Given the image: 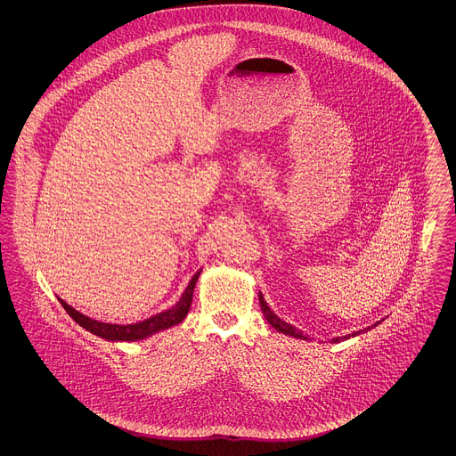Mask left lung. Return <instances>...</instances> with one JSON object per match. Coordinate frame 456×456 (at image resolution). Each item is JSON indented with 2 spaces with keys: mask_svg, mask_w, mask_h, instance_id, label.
Returning a JSON list of instances; mask_svg holds the SVG:
<instances>
[{
  "mask_svg": "<svg viewBox=\"0 0 456 456\" xmlns=\"http://www.w3.org/2000/svg\"><path fill=\"white\" fill-rule=\"evenodd\" d=\"M260 304H261V311H263V314H265V318H266V322L270 323V325L273 326L277 331H282L285 335H290V337H296V338H303L305 340V335H304L301 330H297L296 326L289 325V323H285L282 322L268 305L265 303V299H263V296H260ZM378 325V323H376ZM374 325V326H376ZM366 330H370V328H364V330H359V331H355V333H350V335H346V337H337V338H333V342H340V340H347L350 337H355V335H359V333H362V331H366Z\"/></svg>",
  "mask_w": 456,
  "mask_h": 456,
  "instance_id": "8db88e82",
  "label": "left lung"
}]
</instances>
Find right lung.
<instances>
[{
    "label": "right lung",
    "mask_w": 456,
    "mask_h": 456,
    "mask_svg": "<svg viewBox=\"0 0 456 456\" xmlns=\"http://www.w3.org/2000/svg\"><path fill=\"white\" fill-rule=\"evenodd\" d=\"M201 272H196L191 279L190 285L186 287L184 294L181 296L179 303L173 305L171 309L167 311H162L159 314H155L152 318L145 320V322H140V323H133V325H112V323H102V322H97V320H92L86 314L78 313L77 309H73L69 304H66L63 299H60L61 305L65 307L66 313L78 323L80 326H84L87 331L101 337V338H106V340H112V342H133V340H142V338H147L149 335L157 333L160 330H166L169 326L177 325L184 320V316L188 314L190 311V305H191V299H193V289H195L196 281L200 277Z\"/></svg>",
    "instance_id": "right-lung-1"
}]
</instances>
